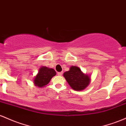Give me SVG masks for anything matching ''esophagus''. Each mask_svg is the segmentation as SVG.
Segmentation results:
<instances>
[{"label": "esophagus", "instance_id": "obj_1", "mask_svg": "<svg viewBox=\"0 0 126 126\" xmlns=\"http://www.w3.org/2000/svg\"><path fill=\"white\" fill-rule=\"evenodd\" d=\"M63 71L58 72V76H61L62 75H63Z\"/></svg>", "mask_w": 126, "mask_h": 126}]
</instances>
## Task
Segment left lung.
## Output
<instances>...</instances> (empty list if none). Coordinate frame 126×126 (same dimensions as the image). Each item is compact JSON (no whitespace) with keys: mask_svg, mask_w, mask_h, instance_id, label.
<instances>
[{"mask_svg":"<svg viewBox=\"0 0 126 126\" xmlns=\"http://www.w3.org/2000/svg\"><path fill=\"white\" fill-rule=\"evenodd\" d=\"M63 77L73 89L79 91L84 89L90 82L89 77L83 74L79 67L74 66L63 73Z\"/></svg>","mask_w":126,"mask_h":126,"instance_id":"left-lung-1","label":"left lung"}]
</instances>
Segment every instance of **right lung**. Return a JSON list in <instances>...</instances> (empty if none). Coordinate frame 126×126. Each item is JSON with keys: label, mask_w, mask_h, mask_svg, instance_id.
<instances>
[{"label": "right lung", "mask_w": 126, "mask_h": 126, "mask_svg": "<svg viewBox=\"0 0 126 126\" xmlns=\"http://www.w3.org/2000/svg\"><path fill=\"white\" fill-rule=\"evenodd\" d=\"M56 75V71L53 69L46 67H41L39 73L34 80L35 85L42 87L47 84L53 76Z\"/></svg>", "instance_id": "1"}]
</instances>
